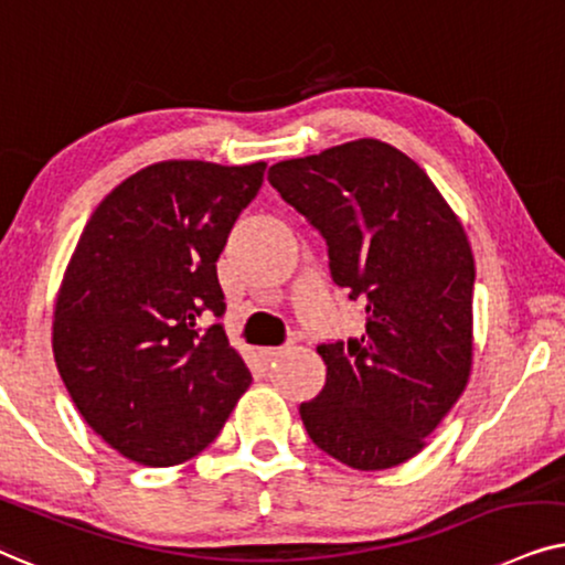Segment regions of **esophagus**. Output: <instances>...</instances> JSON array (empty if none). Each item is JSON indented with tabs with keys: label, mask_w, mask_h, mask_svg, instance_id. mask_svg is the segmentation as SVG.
<instances>
[{
	"label": "esophagus",
	"mask_w": 565,
	"mask_h": 565,
	"mask_svg": "<svg viewBox=\"0 0 565 565\" xmlns=\"http://www.w3.org/2000/svg\"><path fill=\"white\" fill-rule=\"evenodd\" d=\"M284 351H287V345H268V349H260V356L266 361H274V359L281 356Z\"/></svg>",
	"instance_id": "esophagus-1"
}]
</instances>
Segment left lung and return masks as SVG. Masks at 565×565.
Returning a JSON list of instances; mask_svg holds the SVG:
<instances>
[{
    "instance_id": "left-lung-1",
    "label": "left lung",
    "mask_w": 565,
    "mask_h": 565,
    "mask_svg": "<svg viewBox=\"0 0 565 565\" xmlns=\"http://www.w3.org/2000/svg\"><path fill=\"white\" fill-rule=\"evenodd\" d=\"M268 180L320 232L330 276L366 310L364 335L318 345L326 387L299 405L302 424L349 468H395L424 449L468 385V235L431 178L377 139L276 162Z\"/></svg>"
}]
</instances>
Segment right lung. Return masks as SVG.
<instances>
[{"label":"right lung","instance_id":"add662e5","mask_svg":"<svg viewBox=\"0 0 565 565\" xmlns=\"http://www.w3.org/2000/svg\"><path fill=\"white\" fill-rule=\"evenodd\" d=\"M266 162L168 160L100 201L66 266L54 356L74 405L129 460L170 468L222 431L250 372L222 326L216 260Z\"/></svg>","mask_w":565,"mask_h":565}]
</instances>
